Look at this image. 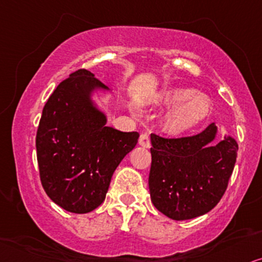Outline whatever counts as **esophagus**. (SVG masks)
<instances>
[{"mask_svg":"<svg viewBox=\"0 0 262 262\" xmlns=\"http://www.w3.org/2000/svg\"><path fill=\"white\" fill-rule=\"evenodd\" d=\"M139 145L146 148L151 146V141H150V137H148V134L144 133L140 135V138H139Z\"/></svg>","mask_w":262,"mask_h":262,"instance_id":"1","label":"esophagus"}]
</instances>
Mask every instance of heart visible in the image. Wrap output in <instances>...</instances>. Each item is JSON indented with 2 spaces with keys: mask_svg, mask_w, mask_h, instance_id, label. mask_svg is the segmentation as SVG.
<instances>
[{
  "mask_svg": "<svg viewBox=\"0 0 262 262\" xmlns=\"http://www.w3.org/2000/svg\"><path fill=\"white\" fill-rule=\"evenodd\" d=\"M155 101L171 107L164 118L165 127L174 134H184L204 122L211 114V102L205 95L190 88L161 89Z\"/></svg>",
  "mask_w": 262,
  "mask_h": 262,
  "instance_id": "b5f03b06",
  "label": "heart"
}]
</instances>
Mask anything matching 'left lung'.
<instances>
[{
	"mask_svg": "<svg viewBox=\"0 0 262 262\" xmlns=\"http://www.w3.org/2000/svg\"><path fill=\"white\" fill-rule=\"evenodd\" d=\"M217 133L214 122L188 138L151 134L148 188L152 203L165 216L178 221L193 219L210 211L224 196L238 144L228 133L215 144Z\"/></svg>",
	"mask_w": 262,
	"mask_h": 262,
	"instance_id": "left-lung-1",
	"label": "left lung"
}]
</instances>
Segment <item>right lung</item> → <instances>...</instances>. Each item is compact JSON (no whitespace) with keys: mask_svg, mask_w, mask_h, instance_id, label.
I'll use <instances>...</instances> for the list:
<instances>
[{"mask_svg":"<svg viewBox=\"0 0 262 262\" xmlns=\"http://www.w3.org/2000/svg\"><path fill=\"white\" fill-rule=\"evenodd\" d=\"M114 94L91 71L74 72L49 97L36 135L42 186L70 213L85 214L106 197L121 161L137 145L138 132L107 127L95 97Z\"/></svg>","mask_w":262,"mask_h":262,"instance_id":"right-lung-1","label":"right lung"}]
</instances>
